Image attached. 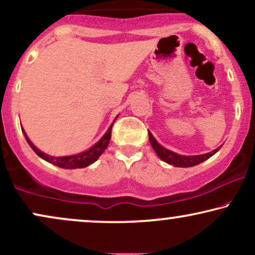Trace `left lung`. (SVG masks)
I'll return each mask as SVG.
<instances>
[{"label": "left lung", "instance_id": "8db88e82", "mask_svg": "<svg viewBox=\"0 0 255 255\" xmlns=\"http://www.w3.org/2000/svg\"><path fill=\"white\" fill-rule=\"evenodd\" d=\"M148 135H149V141L153 149L155 150L157 156L160 157L161 160L165 161V162L169 163L174 167H193L199 165V163L204 162L205 160H207L212 155H214L217 151L220 149L221 147L217 148V149L212 150L211 153L207 154H201V155H193V156H186V155H180V154L174 153L172 150L166 149L165 147L161 146L160 143H157V141L154 138L153 135H151L150 131H148Z\"/></svg>", "mask_w": 255, "mask_h": 255}]
</instances>
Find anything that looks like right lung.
Instances as JSON below:
<instances>
[{
	"instance_id": "1",
	"label": "right lung",
	"mask_w": 255,
	"mask_h": 255,
	"mask_svg": "<svg viewBox=\"0 0 255 255\" xmlns=\"http://www.w3.org/2000/svg\"><path fill=\"white\" fill-rule=\"evenodd\" d=\"M117 119H118V117H117ZM113 125H114V122H113L111 127L108 128V130L106 131V134L104 135V136L100 138V140L94 144V146L90 147L88 150L82 151V153H80V154H75V155H69V156H50V155H47L46 153H43V151H41L40 149H38V148L34 146L33 142L29 140V137L27 136V134H25L23 128H22V131H23L25 140H27L29 146L31 147V149H33L38 156L42 157V159L46 160L47 162L53 163V165L60 167V168L75 169V168H85V167L92 165L93 162H95V161L99 159V156L101 155L102 153H104L106 148L108 147L109 141H111Z\"/></svg>"
}]
</instances>
